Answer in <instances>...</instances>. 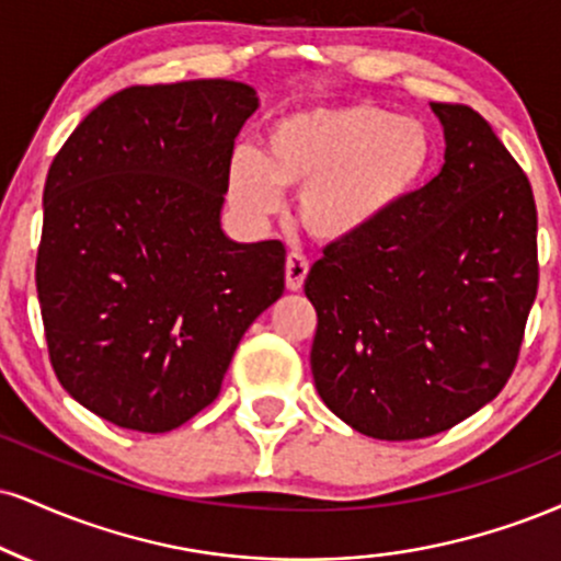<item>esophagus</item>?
<instances>
[{
	"instance_id": "obj_1",
	"label": "esophagus",
	"mask_w": 561,
	"mask_h": 561,
	"mask_svg": "<svg viewBox=\"0 0 561 561\" xmlns=\"http://www.w3.org/2000/svg\"><path fill=\"white\" fill-rule=\"evenodd\" d=\"M308 261L302 259L300 253H289L287 255V263H285V282H287V289H293V293H298L306 285V276H308Z\"/></svg>"
}]
</instances>
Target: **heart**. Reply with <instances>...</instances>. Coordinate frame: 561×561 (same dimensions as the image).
Instances as JSON below:
<instances>
[{
  "instance_id": "b5f03b06",
  "label": "heart",
  "mask_w": 561,
  "mask_h": 561,
  "mask_svg": "<svg viewBox=\"0 0 561 561\" xmlns=\"http://www.w3.org/2000/svg\"><path fill=\"white\" fill-rule=\"evenodd\" d=\"M436 138L426 123L379 104H342L285 114L268 125L261 157L240 151L229 164V201L248 219L300 191L298 219L323 245L376 232L426 185Z\"/></svg>"
}]
</instances>
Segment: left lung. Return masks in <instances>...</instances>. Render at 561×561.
Segmentation results:
<instances>
[{
  "label": "left lung",
  "mask_w": 561,
  "mask_h": 561,
  "mask_svg": "<svg viewBox=\"0 0 561 561\" xmlns=\"http://www.w3.org/2000/svg\"><path fill=\"white\" fill-rule=\"evenodd\" d=\"M444 167L368 238L327 245L306 295L321 400L360 434H442L515 370L538 293L533 187L481 114L431 104Z\"/></svg>",
  "instance_id": "obj_1"
}]
</instances>
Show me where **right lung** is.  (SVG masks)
Returning <instances> with one entry per match:
<instances>
[{"label": "right lung", "instance_id": "1", "mask_svg": "<svg viewBox=\"0 0 561 561\" xmlns=\"http://www.w3.org/2000/svg\"><path fill=\"white\" fill-rule=\"evenodd\" d=\"M238 80L130 85L72 130L44 185L36 259L49 360L119 428L164 434L221 389L242 334L285 293L279 240L221 232Z\"/></svg>", "mask_w": 561, "mask_h": 561}]
</instances>
